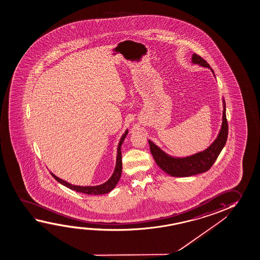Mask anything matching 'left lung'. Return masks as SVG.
Instances as JSON below:
<instances>
[{
  "label": "left lung",
  "instance_id": "1",
  "mask_svg": "<svg viewBox=\"0 0 260 260\" xmlns=\"http://www.w3.org/2000/svg\"><path fill=\"white\" fill-rule=\"evenodd\" d=\"M191 61L194 64H199L200 66L209 68L213 72V70L210 68L208 62L197 54L192 55ZM228 132H229V125H228L227 117H226V104L223 100L221 129L214 143L210 144V147H208L205 151L200 152L191 156L175 158V157L169 156L164 151H161L157 145L153 144V142L148 140L150 151L157 165L162 171H165V173L174 177H189L199 173H205L210 169V167L217 160L218 154L220 153L223 147L226 144Z\"/></svg>",
  "mask_w": 260,
  "mask_h": 260
}]
</instances>
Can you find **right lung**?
Segmentation results:
<instances>
[{"label": "right lung", "instance_id": "obj_1", "mask_svg": "<svg viewBox=\"0 0 260 260\" xmlns=\"http://www.w3.org/2000/svg\"><path fill=\"white\" fill-rule=\"evenodd\" d=\"M127 135V130L125 131L124 136L121 137L120 139L119 144H118V148H117V157H116V165L114 173L112 175L110 179L108 181H106L103 184L98 186H76L70 184L67 181H63L61 179L57 177L56 175H54L53 173H50V174L53 176L54 179L56 181H58L59 183H61L64 186H66L68 188H70V190L78 191V192H82L86 194H94V195H99V194L108 193L109 191H111L115 187H116L117 182L119 181L121 177V173H122V154H121V146L124 142L125 136Z\"/></svg>", "mask_w": 260, "mask_h": 260}]
</instances>
